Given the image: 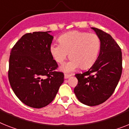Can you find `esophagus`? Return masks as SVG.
Segmentation results:
<instances>
[{"label": "esophagus", "mask_w": 129, "mask_h": 129, "mask_svg": "<svg viewBox=\"0 0 129 129\" xmlns=\"http://www.w3.org/2000/svg\"><path fill=\"white\" fill-rule=\"evenodd\" d=\"M71 76V74H67V73H65L64 74V77L65 79H68V78H69Z\"/></svg>", "instance_id": "1"}]
</instances>
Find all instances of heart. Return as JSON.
<instances>
[{
    "label": "heart",
    "mask_w": 129,
    "mask_h": 129,
    "mask_svg": "<svg viewBox=\"0 0 129 129\" xmlns=\"http://www.w3.org/2000/svg\"><path fill=\"white\" fill-rule=\"evenodd\" d=\"M60 43H52L50 52L58 63H62L70 53V61L62 67L66 71L80 68L85 70L91 67L98 58L101 41L95 33L73 31L59 37Z\"/></svg>",
    "instance_id": "b5f03b06"
}]
</instances>
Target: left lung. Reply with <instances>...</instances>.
<instances>
[{
  "label": "left lung",
  "instance_id": "obj_1",
  "mask_svg": "<svg viewBox=\"0 0 129 129\" xmlns=\"http://www.w3.org/2000/svg\"><path fill=\"white\" fill-rule=\"evenodd\" d=\"M99 36L101 46L98 58L86 72L75 74L78 83L74 92L81 103L94 106L112 95L122 73L121 49L110 34L92 27Z\"/></svg>",
  "mask_w": 129,
  "mask_h": 129
}]
</instances>
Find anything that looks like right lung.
<instances>
[{
	"instance_id": "add662e5",
	"label": "right lung",
	"mask_w": 129,
	"mask_h": 129,
	"mask_svg": "<svg viewBox=\"0 0 129 129\" xmlns=\"http://www.w3.org/2000/svg\"><path fill=\"white\" fill-rule=\"evenodd\" d=\"M46 32L26 33L12 48L8 80L23 103L41 108L51 103L64 81L50 52L53 37Z\"/></svg>"
}]
</instances>
